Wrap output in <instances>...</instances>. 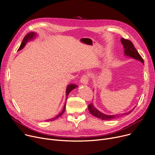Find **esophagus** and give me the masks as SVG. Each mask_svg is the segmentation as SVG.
<instances>
[{
  "label": "esophagus",
  "instance_id": "34e87169",
  "mask_svg": "<svg viewBox=\"0 0 155 155\" xmlns=\"http://www.w3.org/2000/svg\"><path fill=\"white\" fill-rule=\"evenodd\" d=\"M89 80V76L87 74H84L82 76L81 78V82L84 84H87Z\"/></svg>",
  "mask_w": 155,
  "mask_h": 155
}]
</instances>
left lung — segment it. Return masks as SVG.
<instances>
[{
  "label": "left lung",
  "mask_w": 155,
  "mask_h": 155,
  "mask_svg": "<svg viewBox=\"0 0 155 155\" xmlns=\"http://www.w3.org/2000/svg\"><path fill=\"white\" fill-rule=\"evenodd\" d=\"M121 43L124 45V52H125V55L128 56L131 58H133L137 59V60L141 61L143 64H144L143 59V58H141L140 54L138 53L137 50L135 49V48L134 47L132 41L122 38L121 39ZM88 109H89V111L90 112V113L92 115H93L94 116L96 117L97 118H99L103 120H113V119L122 117L124 115H128L132 112L134 109L127 113H124L122 114L114 115H107L104 114L103 113L99 112L97 109L95 108L93 104H92V103H91L88 105Z\"/></svg>",
  "instance_id": "8db88e82"
}]
</instances>
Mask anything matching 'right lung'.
Returning a JSON list of instances; mask_svg holds the SVG:
<instances>
[{"label": "right lung", "mask_w": 155, "mask_h": 155, "mask_svg": "<svg viewBox=\"0 0 155 155\" xmlns=\"http://www.w3.org/2000/svg\"><path fill=\"white\" fill-rule=\"evenodd\" d=\"M35 35V34L34 32H30V33H27V34L25 35V36L24 38H23V41H22V42H21V43L20 47H19L18 50H20L21 49H22L25 46L26 43H27L29 40L32 39V38L34 37ZM77 87H78V86H77L76 85H74V84H70V85L68 86L67 89H66V99H67L68 96V94H69V92H70L71 91H72V90H73L74 89L76 88ZM65 109H66V104H65L64 106V108H63V111H62L60 114H58L57 116H56L55 117H54V118H51V119H49V120H48V121H53V120H56V119H57L58 118H59L60 116H61L62 114L64 112Z\"/></svg>", "instance_id": "1"}]
</instances>
